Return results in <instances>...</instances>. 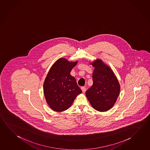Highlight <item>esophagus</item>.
I'll return each mask as SVG.
<instances>
[{"mask_svg": "<svg viewBox=\"0 0 150 150\" xmlns=\"http://www.w3.org/2000/svg\"><path fill=\"white\" fill-rule=\"evenodd\" d=\"M81 89L83 93H85V92H86V87H81Z\"/></svg>", "mask_w": 150, "mask_h": 150, "instance_id": "1", "label": "esophagus"}]
</instances>
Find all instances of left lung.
<instances>
[{"label":"left lung","instance_id":"left-lung-1","mask_svg":"<svg viewBox=\"0 0 150 150\" xmlns=\"http://www.w3.org/2000/svg\"><path fill=\"white\" fill-rule=\"evenodd\" d=\"M94 67L93 84L86 92V96L95 110L105 112L113 106L120 94V85L109 66L97 59L91 64Z\"/></svg>","mask_w":150,"mask_h":150}]
</instances>
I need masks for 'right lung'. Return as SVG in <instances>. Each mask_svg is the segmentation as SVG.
Returning a JSON list of instances; mask_svg holds the SVG:
<instances>
[{
  "instance_id": "obj_1",
  "label": "right lung",
  "mask_w": 150,
  "mask_h": 150,
  "mask_svg": "<svg viewBox=\"0 0 150 150\" xmlns=\"http://www.w3.org/2000/svg\"><path fill=\"white\" fill-rule=\"evenodd\" d=\"M77 62L59 58L54 64L44 83V94L48 105L55 112L68 109L82 91L70 74Z\"/></svg>"
}]
</instances>
